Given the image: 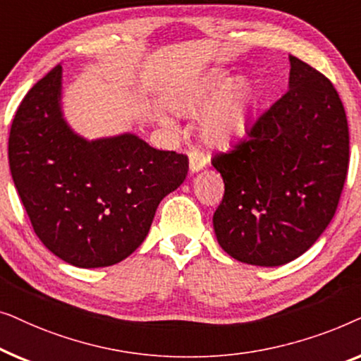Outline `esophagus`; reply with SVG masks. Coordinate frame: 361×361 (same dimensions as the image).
<instances>
[{"instance_id": "34e87169", "label": "esophagus", "mask_w": 361, "mask_h": 361, "mask_svg": "<svg viewBox=\"0 0 361 361\" xmlns=\"http://www.w3.org/2000/svg\"><path fill=\"white\" fill-rule=\"evenodd\" d=\"M205 164H207V157H205L204 152H200L199 149L190 151V154H189V166H190V171L192 172L200 171Z\"/></svg>"}]
</instances>
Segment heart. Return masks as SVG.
<instances>
[{
  "label": "heart",
  "mask_w": 361,
  "mask_h": 361,
  "mask_svg": "<svg viewBox=\"0 0 361 361\" xmlns=\"http://www.w3.org/2000/svg\"><path fill=\"white\" fill-rule=\"evenodd\" d=\"M217 100L207 108L200 120L202 135L212 145H224L240 135L255 103V92L250 83H231L225 75L214 73L180 87L171 97V106L177 113H195L207 103ZM162 125L172 126L169 118H161Z\"/></svg>",
  "instance_id": "1"
}]
</instances>
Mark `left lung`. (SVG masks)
Segmentation results:
<instances>
[{"instance_id": "obj_1", "label": "left lung", "mask_w": 361, "mask_h": 361, "mask_svg": "<svg viewBox=\"0 0 361 361\" xmlns=\"http://www.w3.org/2000/svg\"><path fill=\"white\" fill-rule=\"evenodd\" d=\"M289 61V90L212 159L225 184L214 214L216 240L231 258L255 266L305 253L334 219L347 179L342 100L319 71Z\"/></svg>"}]
</instances>
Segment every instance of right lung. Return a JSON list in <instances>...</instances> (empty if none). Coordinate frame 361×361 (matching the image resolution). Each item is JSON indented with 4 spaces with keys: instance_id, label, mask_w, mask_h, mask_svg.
Listing matches in <instances>:
<instances>
[{
    "instance_id": "obj_1",
    "label": "right lung",
    "mask_w": 361,
    "mask_h": 361,
    "mask_svg": "<svg viewBox=\"0 0 361 361\" xmlns=\"http://www.w3.org/2000/svg\"><path fill=\"white\" fill-rule=\"evenodd\" d=\"M62 67L23 98L8 141L9 169L39 240L78 268L125 259L145 241L156 209L184 182L189 159L135 135L87 141L61 110Z\"/></svg>"
}]
</instances>
